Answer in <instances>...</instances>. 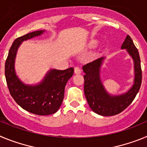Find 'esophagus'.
Wrapping results in <instances>:
<instances>
[{
	"mask_svg": "<svg viewBox=\"0 0 147 147\" xmlns=\"http://www.w3.org/2000/svg\"><path fill=\"white\" fill-rule=\"evenodd\" d=\"M82 72L81 71V68L80 67H75L74 68V73L76 74H80Z\"/></svg>",
	"mask_w": 147,
	"mask_h": 147,
	"instance_id": "1",
	"label": "esophagus"
}]
</instances>
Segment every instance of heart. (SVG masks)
Segmentation results:
<instances>
[{"instance_id":"heart-1","label":"heart","mask_w":147,"mask_h":147,"mask_svg":"<svg viewBox=\"0 0 147 147\" xmlns=\"http://www.w3.org/2000/svg\"><path fill=\"white\" fill-rule=\"evenodd\" d=\"M97 45H98V42L96 41V40H91V41L89 42L90 47H96Z\"/></svg>"}]
</instances>
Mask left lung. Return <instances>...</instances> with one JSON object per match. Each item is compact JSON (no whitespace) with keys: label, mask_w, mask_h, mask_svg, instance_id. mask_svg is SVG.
Here are the masks:
<instances>
[{"label":"left lung","mask_w":147,"mask_h":147,"mask_svg":"<svg viewBox=\"0 0 147 147\" xmlns=\"http://www.w3.org/2000/svg\"><path fill=\"white\" fill-rule=\"evenodd\" d=\"M121 49H126L134 63L133 84L125 93L112 95L105 89L101 80V68L105 57L98 58L82 67L85 74L84 75L85 98L93 112L103 116H111L122 112L132 103L141 88L142 72L139 53L129 35L126 37Z\"/></svg>","instance_id":"1"}]
</instances>
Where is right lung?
<instances>
[{
	"label": "right lung",
	"instance_id": "obj_1",
	"mask_svg": "<svg viewBox=\"0 0 147 147\" xmlns=\"http://www.w3.org/2000/svg\"><path fill=\"white\" fill-rule=\"evenodd\" d=\"M40 30L18 37L14 41L5 63V76L10 94L18 105L29 113L39 115L55 113L63 101L66 83L74 74V68L57 70L51 68L40 82L27 85L15 71L17 52L23 41L39 37L45 32Z\"/></svg>",
	"mask_w": 147,
	"mask_h": 147
}]
</instances>
